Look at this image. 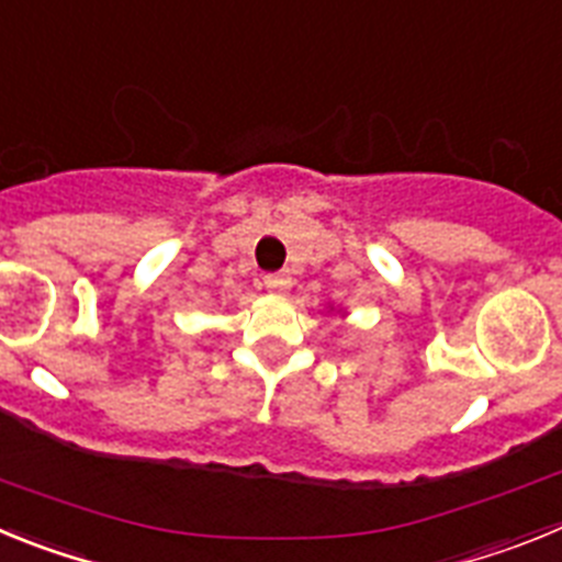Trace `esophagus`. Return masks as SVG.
Masks as SVG:
<instances>
[{
	"label": "esophagus",
	"mask_w": 562,
	"mask_h": 562,
	"mask_svg": "<svg viewBox=\"0 0 562 562\" xmlns=\"http://www.w3.org/2000/svg\"><path fill=\"white\" fill-rule=\"evenodd\" d=\"M265 286L270 292H278V295H281V292H286L292 286L290 272H267V276H265Z\"/></svg>",
	"instance_id": "1"
}]
</instances>
